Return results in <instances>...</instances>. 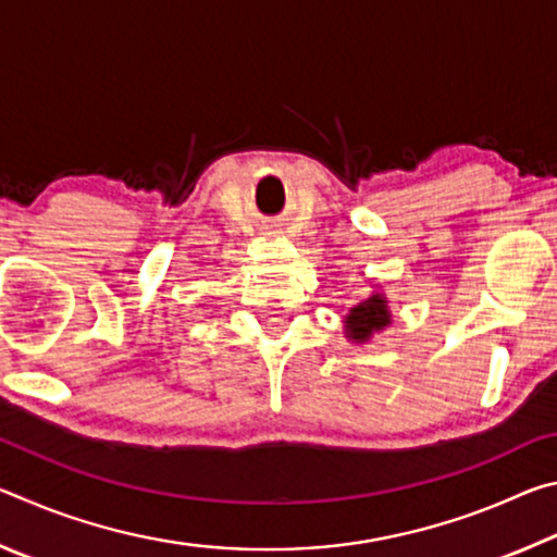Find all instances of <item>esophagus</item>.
I'll return each mask as SVG.
<instances>
[{"mask_svg":"<svg viewBox=\"0 0 557 557\" xmlns=\"http://www.w3.org/2000/svg\"><path fill=\"white\" fill-rule=\"evenodd\" d=\"M272 233H277V231H272ZM272 233H268V235H272Z\"/></svg>","mask_w":557,"mask_h":557,"instance_id":"esophagus-1","label":"esophagus"}]
</instances>
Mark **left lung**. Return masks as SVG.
Returning a JSON list of instances; mask_svg holds the SVG:
<instances>
[{
    "label": "left lung",
    "mask_w": 557,
    "mask_h": 557,
    "mask_svg": "<svg viewBox=\"0 0 557 557\" xmlns=\"http://www.w3.org/2000/svg\"><path fill=\"white\" fill-rule=\"evenodd\" d=\"M391 324L393 314L388 307V297H385L383 289H373L371 297L348 307V314L344 317V336L351 344H369L375 334H381Z\"/></svg>",
    "instance_id": "left-lung-1"
}]
</instances>
